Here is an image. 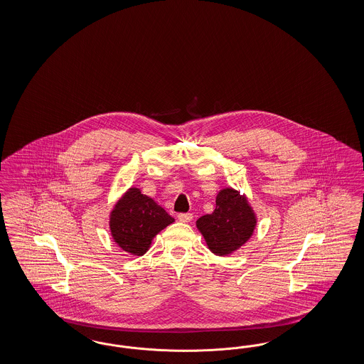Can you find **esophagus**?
Masks as SVG:
<instances>
[{
	"instance_id": "34e87169",
	"label": "esophagus",
	"mask_w": 364,
	"mask_h": 364,
	"mask_svg": "<svg viewBox=\"0 0 364 364\" xmlns=\"http://www.w3.org/2000/svg\"><path fill=\"white\" fill-rule=\"evenodd\" d=\"M192 218H193L192 213H178V215H177V219L180 221H183V223H188V221L192 220Z\"/></svg>"
}]
</instances>
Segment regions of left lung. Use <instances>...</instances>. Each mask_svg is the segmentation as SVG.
<instances>
[{
  "label": "left lung",
  "instance_id": "left-lung-1",
  "mask_svg": "<svg viewBox=\"0 0 364 364\" xmlns=\"http://www.w3.org/2000/svg\"><path fill=\"white\" fill-rule=\"evenodd\" d=\"M198 228L213 254L228 255L247 242L256 225L254 212L247 200L232 188L216 198V208L198 219Z\"/></svg>",
  "mask_w": 364,
  "mask_h": 364
}]
</instances>
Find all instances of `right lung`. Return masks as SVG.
<instances>
[{"label":"right lung","instance_id":"add662e5","mask_svg":"<svg viewBox=\"0 0 364 364\" xmlns=\"http://www.w3.org/2000/svg\"><path fill=\"white\" fill-rule=\"evenodd\" d=\"M173 221L152 198L131 188L110 213V232L124 251L141 256L154 236Z\"/></svg>","mask_w":364,"mask_h":364}]
</instances>
